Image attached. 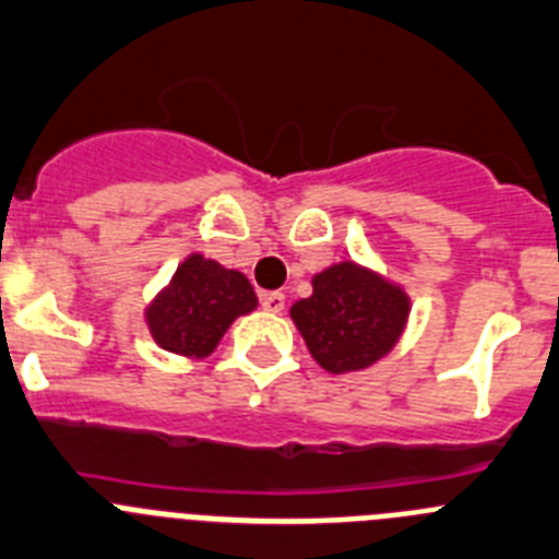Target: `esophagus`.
I'll list each match as a JSON object with an SVG mask.
<instances>
[{
	"label": "esophagus",
	"instance_id": "obj_1",
	"mask_svg": "<svg viewBox=\"0 0 559 559\" xmlns=\"http://www.w3.org/2000/svg\"><path fill=\"white\" fill-rule=\"evenodd\" d=\"M261 306H264L267 311H273V314L284 311V306H286L284 292H264V295H261Z\"/></svg>",
	"mask_w": 559,
	"mask_h": 559
}]
</instances>
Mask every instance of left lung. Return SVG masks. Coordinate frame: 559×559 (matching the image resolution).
Instances as JSON below:
<instances>
[{
    "label": "left lung",
    "instance_id": "1",
    "mask_svg": "<svg viewBox=\"0 0 559 559\" xmlns=\"http://www.w3.org/2000/svg\"><path fill=\"white\" fill-rule=\"evenodd\" d=\"M311 286V298L292 306V320L329 373L370 367L399 342L409 314L401 286L354 261L317 273Z\"/></svg>",
    "mask_w": 559,
    "mask_h": 559
}]
</instances>
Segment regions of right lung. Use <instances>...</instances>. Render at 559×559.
I'll list each match as a JSON object with an SVG mask.
<instances>
[{"instance_id":"1","label":"right lung","mask_w":559,"mask_h":559,"mask_svg":"<svg viewBox=\"0 0 559 559\" xmlns=\"http://www.w3.org/2000/svg\"><path fill=\"white\" fill-rule=\"evenodd\" d=\"M253 309L255 292L242 273L194 253L150 306L147 323L164 350L209 356L236 317Z\"/></svg>"}]
</instances>
